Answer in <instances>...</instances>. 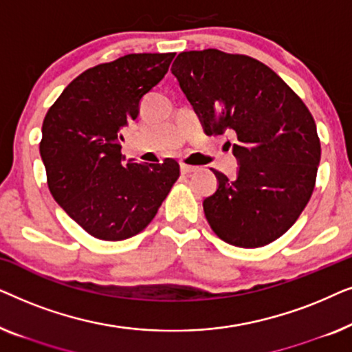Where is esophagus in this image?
<instances>
[{"instance_id": "34e87169", "label": "esophagus", "mask_w": 352, "mask_h": 352, "mask_svg": "<svg viewBox=\"0 0 352 352\" xmlns=\"http://www.w3.org/2000/svg\"><path fill=\"white\" fill-rule=\"evenodd\" d=\"M181 171L184 173V175H189V173L197 171V166H190V165H186V163H181Z\"/></svg>"}]
</instances>
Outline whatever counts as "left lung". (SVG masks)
I'll return each mask as SVG.
<instances>
[{
    "label": "left lung",
    "mask_w": 352,
    "mask_h": 352,
    "mask_svg": "<svg viewBox=\"0 0 352 352\" xmlns=\"http://www.w3.org/2000/svg\"><path fill=\"white\" fill-rule=\"evenodd\" d=\"M173 75L205 134L235 133V179L213 170L218 189L204 211L219 239L258 248L287 232L316 186L320 141L305 102L267 65L218 50L181 52Z\"/></svg>",
    "instance_id": "8db88e82"
}]
</instances>
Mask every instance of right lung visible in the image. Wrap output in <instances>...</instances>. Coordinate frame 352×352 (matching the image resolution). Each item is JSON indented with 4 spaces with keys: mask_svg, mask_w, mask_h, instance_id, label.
<instances>
[{
    "mask_svg": "<svg viewBox=\"0 0 352 352\" xmlns=\"http://www.w3.org/2000/svg\"><path fill=\"white\" fill-rule=\"evenodd\" d=\"M175 52L128 54L76 76L47 110L40 155L52 197L96 239L144 230L179 177V163H124L122 129L168 72Z\"/></svg>",
    "mask_w": 352,
    "mask_h": 352,
    "instance_id": "right-lung-1",
    "label": "right lung"
}]
</instances>
